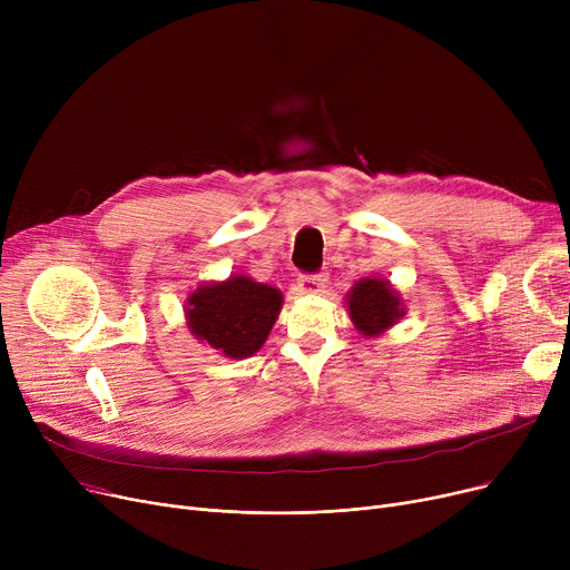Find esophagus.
Here are the masks:
<instances>
[{
	"mask_svg": "<svg viewBox=\"0 0 570 570\" xmlns=\"http://www.w3.org/2000/svg\"><path fill=\"white\" fill-rule=\"evenodd\" d=\"M325 275L323 273H316V275H301V279H297V288H301L303 293H318L323 286H325Z\"/></svg>",
	"mask_w": 570,
	"mask_h": 570,
	"instance_id": "esophagus-1",
	"label": "esophagus"
}]
</instances>
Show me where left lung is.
Masks as SVG:
<instances>
[{"mask_svg":"<svg viewBox=\"0 0 570 570\" xmlns=\"http://www.w3.org/2000/svg\"><path fill=\"white\" fill-rule=\"evenodd\" d=\"M348 314L357 331L367 337L383 333L385 327L395 325L404 314L397 293L383 279H363L348 293Z\"/></svg>","mask_w":570,"mask_h":570,"instance_id":"obj_1","label":"left lung"}]
</instances>
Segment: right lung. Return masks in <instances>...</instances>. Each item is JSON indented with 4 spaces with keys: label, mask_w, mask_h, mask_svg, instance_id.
<instances>
[{
    "label": "right lung",
    "mask_w": 570,
    "mask_h": 570,
    "mask_svg": "<svg viewBox=\"0 0 570 570\" xmlns=\"http://www.w3.org/2000/svg\"><path fill=\"white\" fill-rule=\"evenodd\" d=\"M191 333L228 357H247L267 340L282 309V293L245 275L200 286L187 301Z\"/></svg>",
    "instance_id": "obj_1"
}]
</instances>
